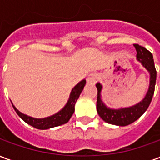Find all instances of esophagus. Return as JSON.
Returning a JSON list of instances; mask_svg holds the SVG:
<instances>
[{"label":"esophagus","instance_id":"1","mask_svg":"<svg viewBox=\"0 0 160 160\" xmlns=\"http://www.w3.org/2000/svg\"><path fill=\"white\" fill-rule=\"evenodd\" d=\"M99 79V77H98V74L96 73H90L87 78V83L89 84H95L97 82L98 80Z\"/></svg>","mask_w":160,"mask_h":160}]
</instances>
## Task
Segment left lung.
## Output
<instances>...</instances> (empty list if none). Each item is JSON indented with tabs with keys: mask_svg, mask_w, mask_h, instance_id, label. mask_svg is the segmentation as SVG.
Returning a JSON list of instances; mask_svg holds the SVG:
<instances>
[{
	"mask_svg": "<svg viewBox=\"0 0 160 160\" xmlns=\"http://www.w3.org/2000/svg\"><path fill=\"white\" fill-rule=\"evenodd\" d=\"M134 48L137 51L136 59L141 63V65L148 70L150 74L149 80V87L146 93L144 98L139 103L129 107L119 108V109H111L104 104L101 98V92H102V85L99 82L96 84L98 89L97 98V111L99 117L104 122L108 123L118 125V126H127L128 124L134 122L141 118L144 112L148 110L149 104L151 103L152 98L154 93L155 84H156V77L157 72L154 66L153 57L150 51L148 49L139 45L134 44Z\"/></svg>",
	"mask_w": 160,
	"mask_h": 160,
	"instance_id": "1",
	"label": "left lung"
}]
</instances>
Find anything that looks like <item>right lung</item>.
<instances>
[{"mask_svg": "<svg viewBox=\"0 0 160 160\" xmlns=\"http://www.w3.org/2000/svg\"><path fill=\"white\" fill-rule=\"evenodd\" d=\"M85 85H86V80H82L77 84L71 91L69 98L67 102V104H65V106L57 113L48 118H34L26 114H23L22 112L17 110V108L12 103V107L16 111V113L19 115V118L23 121H25L26 123L38 129H48L51 128L57 127L60 125L67 123L69 121L72 115L74 112V105L76 104L77 99L79 98L81 92L83 91Z\"/></svg>", "mask_w": 160, "mask_h": 160, "instance_id": "obj_1", "label": "right lung"}]
</instances>
